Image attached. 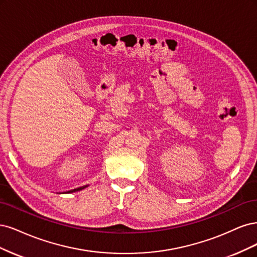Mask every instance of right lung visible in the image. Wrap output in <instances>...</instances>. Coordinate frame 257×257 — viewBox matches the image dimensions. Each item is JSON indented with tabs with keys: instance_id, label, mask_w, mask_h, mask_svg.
<instances>
[{
	"instance_id": "add662e5",
	"label": "right lung",
	"mask_w": 257,
	"mask_h": 257,
	"mask_svg": "<svg viewBox=\"0 0 257 257\" xmlns=\"http://www.w3.org/2000/svg\"><path fill=\"white\" fill-rule=\"evenodd\" d=\"M86 186H84V187H80V188H77V189H73V190H70V191H68V192H66V193H71V192H76V191H80V190H82V189H84Z\"/></svg>"
}]
</instances>
